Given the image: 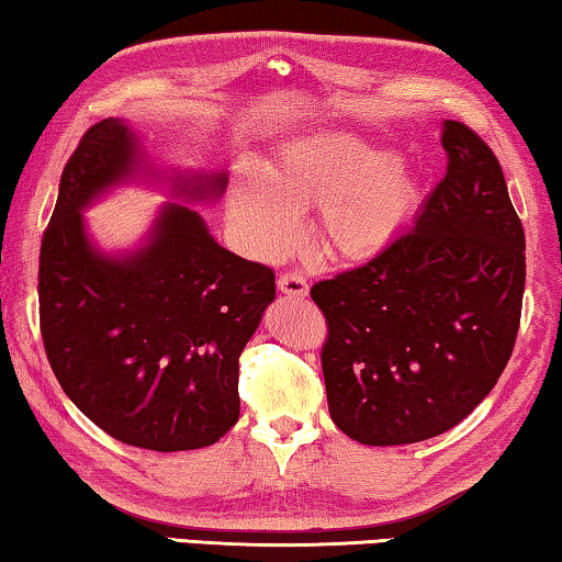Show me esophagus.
Wrapping results in <instances>:
<instances>
[{"label": "esophagus", "mask_w": 562, "mask_h": 562, "mask_svg": "<svg viewBox=\"0 0 562 562\" xmlns=\"http://www.w3.org/2000/svg\"><path fill=\"white\" fill-rule=\"evenodd\" d=\"M278 288H280V292L290 294V297H304V294H307V290H310V284H307V280L302 278V274L288 272V274H280Z\"/></svg>", "instance_id": "obj_1"}]
</instances>
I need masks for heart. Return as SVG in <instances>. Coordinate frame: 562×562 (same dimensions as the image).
<instances>
[{
  "label": "heart",
  "mask_w": 562,
  "mask_h": 562,
  "mask_svg": "<svg viewBox=\"0 0 562 562\" xmlns=\"http://www.w3.org/2000/svg\"><path fill=\"white\" fill-rule=\"evenodd\" d=\"M416 176L357 136L317 133L284 146L265 176L245 173L227 193V215L260 258L297 240L300 213L317 207L315 240L335 260H367L394 240L416 205Z\"/></svg>",
  "instance_id": "1"
}]
</instances>
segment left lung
Here are the masks:
<instances>
[{"instance_id":"left-lung-1","label":"left lung","mask_w":562,"mask_h":562,"mask_svg":"<svg viewBox=\"0 0 562 562\" xmlns=\"http://www.w3.org/2000/svg\"><path fill=\"white\" fill-rule=\"evenodd\" d=\"M446 176L412 231L312 284L327 322V404L349 439L398 446L463 422L516 347L526 233L479 133L446 121Z\"/></svg>"}]
</instances>
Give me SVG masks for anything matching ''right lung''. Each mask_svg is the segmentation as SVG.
<instances>
[{
    "label": "right lung",
    "instance_id": "1",
    "mask_svg": "<svg viewBox=\"0 0 562 562\" xmlns=\"http://www.w3.org/2000/svg\"><path fill=\"white\" fill-rule=\"evenodd\" d=\"M136 164L116 119L66 160L40 252V327L66 396L113 439L148 451L211 446L240 416V355L274 300V272L217 245L201 215L168 205L126 260L91 250L81 207ZM217 176L193 188L221 193Z\"/></svg>",
    "mask_w": 562,
    "mask_h": 562
}]
</instances>
